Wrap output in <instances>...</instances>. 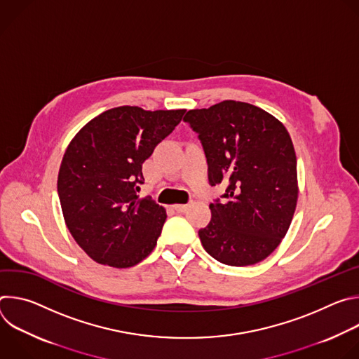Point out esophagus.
<instances>
[{
  "label": "esophagus",
  "instance_id": "obj_1",
  "mask_svg": "<svg viewBox=\"0 0 359 359\" xmlns=\"http://www.w3.org/2000/svg\"><path fill=\"white\" fill-rule=\"evenodd\" d=\"M189 206H190V204H175L173 209L179 213H184L189 209Z\"/></svg>",
  "mask_w": 359,
  "mask_h": 359
}]
</instances>
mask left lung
I'll return each instance as SVG.
<instances>
[{
	"mask_svg": "<svg viewBox=\"0 0 359 359\" xmlns=\"http://www.w3.org/2000/svg\"><path fill=\"white\" fill-rule=\"evenodd\" d=\"M183 121L198 133L212 186L227 184L198 231L213 259L244 267L263 262L287 234L298 200L297 158L285 126L238 100L190 109Z\"/></svg>",
	"mask_w": 359,
	"mask_h": 359,
	"instance_id": "obj_1",
	"label": "left lung"
}]
</instances>
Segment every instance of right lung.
Wrapping results in <instances>:
<instances>
[{
    "label": "right lung",
    "instance_id": "add662e5",
    "mask_svg": "<svg viewBox=\"0 0 359 359\" xmlns=\"http://www.w3.org/2000/svg\"><path fill=\"white\" fill-rule=\"evenodd\" d=\"M184 112L112 108L69 142L58 194L68 230L93 262L128 269L156 247L168 215L149 196L139 197L142 165Z\"/></svg>",
    "mask_w": 359,
    "mask_h": 359
}]
</instances>
